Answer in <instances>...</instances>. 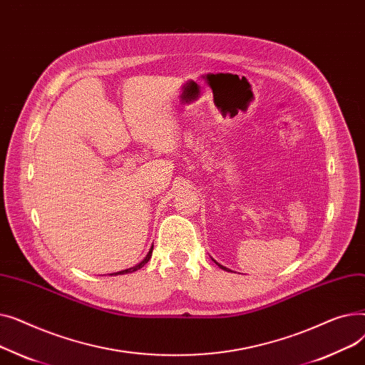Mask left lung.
<instances>
[{
	"label": "left lung",
	"instance_id": "8db88e82",
	"mask_svg": "<svg viewBox=\"0 0 365 365\" xmlns=\"http://www.w3.org/2000/svg\"><path fill=\"white\" fill-rule=\"evenodd\" d=\"M215 263H216V264H219V263H217L216 260H215ZM219 266L222 267V269H225V271H227V272H229V269H227V267H225V266H222V264H219Z\"/></svg>",
	"mask_w": 365,
	"mask_h": 365
}]
</instances>
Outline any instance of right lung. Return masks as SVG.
<instances>
[{"mask_svg": "<svg viewBox=\"0 0 365 365\" xmlns=\"http://www.w3.org/2000/svg\"><path fill=\"white\" fill-rule=\"evenodd\" d=\"M152 248H153V245H152ZM152 248L149 250V253H148V256L139 263V264H136V266H133V267H128V269H124V271H120V272H115V274H110V275H123V274H131V272H134V271H138V269H140V267H143L148 262H149V259H150V256H152Z\"/></svg>", "mask_w": 365, "mask_h": 365, "instance_id": "1", "label": "right lung"}]
</instances>
